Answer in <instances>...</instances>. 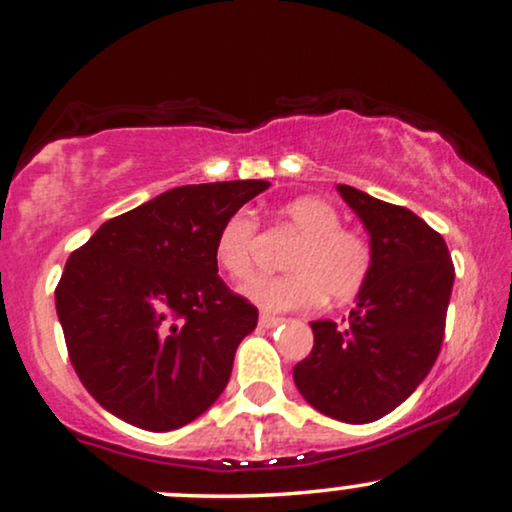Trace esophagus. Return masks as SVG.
<instances>
[{
    "instance_id": "esophagus-1",
    "label": "esophagus",
    "mask_w": 512,
    "mask_h": 512,
    "mask_svg": "<svg viewBox=\"0 0 512 512\" xmlns=\"http://www.w3.org/2000/svg\"><path fill=\"white\" fill-rule=\"evenodd\" d=\"M281 322V317H274V315H260V326L262 329H272Z\"/></svg>"
}]
</instances>
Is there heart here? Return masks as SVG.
Listing matches in <instances>:
<instances>
[{
    "instance_id": "heart-1",
    "label": "heart",
    "mask_w": 512,
    "mask_h": 512,
    "mask_svg": "<svg viewBox=\"0 0 512 512\" xmlns=\"http://www.w3.org/2000/svg\"><path fill=\"white\" fill-rule=\"evenodd\" d=\"M281 224L298 240L288 252L281 276H260L243 288L252 303L264 310H298L319 300L348 303L362 291L372 272V250L360 233L343 229L341 214L322 197L305 195L286 202L279 212ZM257 221L238 209L221 224L214 240V260L233 281L252 274Z\"/></svg>"
}]
</instances>
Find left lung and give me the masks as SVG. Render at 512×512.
I'll return each instance as SVG.
<instances>
[{
	"label": "left lung",
	"mask_w": 512,
	"mask_h": 512,
	"mask_svg": "<svg viewBox=\"0 0 512 512\" xmlns=\"http://www.w3.org/2000/svg\"><path fill=\"white\" fill-rule=\"evenodd\" d=\"M336 190L365 226L372 272L346 324H310L315 346L293 381L322 415L365 424L398 408L434 367L455 269L446 240L415 212Z\"/></svg>",
	"instance_id": "left-lung-1"
}]
</instances>
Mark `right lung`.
<instances>
[{"label": "right lung", "instance_id": "1", "mask_svg": "<svg viewBox=\"0 0 512 512\" xmlns=\"http://www.w3.org/2000/svg\"><path fill=\"white\" fill-rule=\"evenodd\" d=\"M269 181L181 186L114 217L66 262L54 291L78 379L147 432L200 417L226 389L257 307L219 279L214 240Z\"/></svg>", "mask_w": 512, "mask_h": 512}]
</instances>
